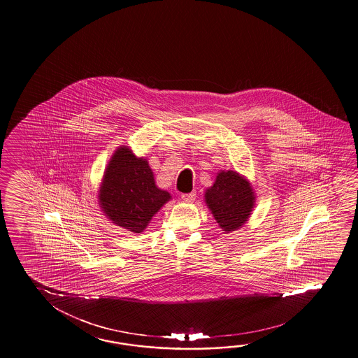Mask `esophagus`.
<instances>
[{"mask_svg": "<svg viewBox=\"0 0 358 358\" xmlns=\"http://www.w3.org/2000/svg\"><path fill=\"white\" fill-rule=\"evenodd\" d=\"M194 199H196V192L181 194L182 201H183V202H186V203H189V202H194Z\"/></svg>", "mask_w": 358, "mask_h": 358, "instance_id": "1", "label": "esophagus"}]
</instances>
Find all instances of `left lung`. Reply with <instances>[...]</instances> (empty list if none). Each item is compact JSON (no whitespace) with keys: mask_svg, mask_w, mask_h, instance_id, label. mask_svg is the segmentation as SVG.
I'll return each instance as SVG.
<instances>
[{"mask_svg":"<svg viewBox=\"0 0 358 358\" xmlns=\"http://www.w3.org/2000/svg\"><path fill=\"white\" fill-rule=\"evenodd\" d=\"M251 183L236 171L217 173L213 186L206 189V205L224 234L241 229L255 207Z\"/></svg>","mask_w":358,"mask_h":358,"instance_id":"1","label":"left lung"}]
</instances>
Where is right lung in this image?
I'll list each match as a JSON object with an SVG mask.
<instances>
[{"instance_id": "1", "label": "right lung", "mask_w": 358, "mask_h": 358, "mask_svg": "<svg viewBox=\"0 0 358 358\" xmlns=\"http://www.w3.org/2000/svg\"><path fill=\"white\" fill-rule=\"evenodd\" d=\"M171 194L156 186L147 159L118 147L106 167L99 191L105 216L120 227L141 234Z\"/></svg>"}]
</instances>
